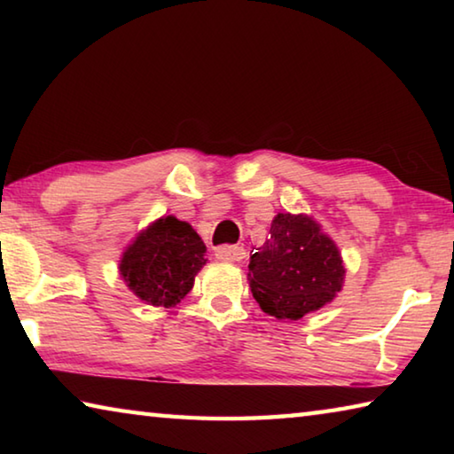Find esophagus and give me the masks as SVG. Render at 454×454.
Returning a JSON list of instances; mask_svg holds the SVG:
<instances>
[{"label": "esophagus", "mask_w": 454, "mask_h": 454, "mask_svg": "<svg viewBox=\"0 0 454 454\" xmlns=\"http://www.w3.org/2000/svg\"><path fill=\"white\" fill-rule=\"evenodd\" d=\"M244 254L246 252L242 246H220L216 248V258L222 262H240Z\"/></svg>", "instance_id": "1"}]
</instances>
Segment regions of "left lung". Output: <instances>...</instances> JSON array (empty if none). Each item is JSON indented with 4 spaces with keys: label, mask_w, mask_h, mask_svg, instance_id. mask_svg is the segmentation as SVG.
Masks as SVG:
<instances>
[{
    "label": "left lung",
    "mask_w": 454,
    "mask_h": 454,
    "mask_svg": "<svg viewBox=\"0 0 454 454\" xmlns=\"http://www.w3.org/2000/svg\"><path fill=\"white\" fill-rule=\"evenodd\" d=\"M344 276L336 242L309 214H276L270 236L252 252L248 264L252 294L278 320H301L333 302Z\"/></svg>",
    "instance_id": "left-lung-1"
}]
</instances>
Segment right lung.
Here are the masks:
<instances>
[{"instance_id": "obj_1", "label": "right lung", "mask_w": 454, "mask_h": 454, "mask_svg": "<svg viewBox=\"0 0 454 454\" xmlns=\"http://www.w3.org/2000/svg\"><path fill=\"white\" fill-rule=\"evenodd\" d=\"M206 244L188 222L176 216L153 220L137 232L120 258V276L144 304L172 309L194 286L208 262Z\"/></svg>"}]
</instances>
